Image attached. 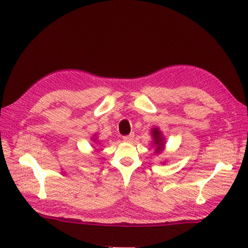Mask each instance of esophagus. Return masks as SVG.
<instances>
[{
	"mask_svg": "<svg viewBox=\"0 0 248 248\" xmlns=\"http://www.w3.org/2000/svg\"><path fill=\"white\" fill-rule=\"evenodd\" d=\"M133 140H134V134L133 133L130 134V135L124 136V141H125V142H131V141H133Z\"/></svg>",
	"mask_w": 248,
	"mask_h": 248,
	"instance_id": "esophagus-1",
	"label": "esophagus"
}]
</instances>
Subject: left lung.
Returning a JSON list of instances; mask_svg holds the SVG:
<instances>
[{"mask_svg": "<svg viewBox=\"0 0 248 248\" xmlns=\"http://www.w3.org/2000/svg\"><path fill=\"white\" fill-rule=\"evenodd\" d=\"M152 137H153V143L155 149V153H160L163 151V149L165 147V142H164V137L162 135V132L159 131L158 128H153L152 129Z\"/></svg>", "mask_w": 248, "mask_h": 248, "instance_id": "left-lung-1", "label": "left lung"}]
</instances>
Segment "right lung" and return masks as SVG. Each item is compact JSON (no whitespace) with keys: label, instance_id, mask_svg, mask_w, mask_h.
Listing matches in <instances>:
<instances>
[{"label":"right lung","instance_id":"right-lung-1","mask_svg":"<svg viewBox=\"0 0 248 248\" xmlns=\"http://www.w3.org/2000/svg\"><path fill=\"white\" fill-rule=\"evenodd\" d=\"M95 140H96V138H95Z\"/></svg>","mask_w":248,"mask_h":248}]
</instances>
